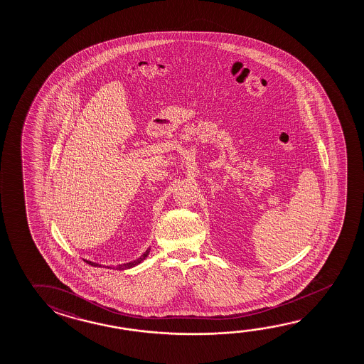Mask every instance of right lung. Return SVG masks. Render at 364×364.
<instances>
[{
  "label": "right lung",
  "instance_id": "add662e5",
  "mask_svg": "<svg viewBox=\"0 0 364 364\" xmlns=\"http://www.w3.org/2000/svg\"><path fill=\"white\" fill-rule=\"evenodd\" d=\"M149 249H147V251L144 252V255L141 257H138L137 260H134V262H127V264H122V265H118V268L119 270H124V269L132 268V267H134V265H137V264H139V262H144V259L147 257V255H149ZM85 262H87L89 265H92V267H102V265H99V264H96V262H87V260H85ZM109 268V267H107Z\"/></svg>",
  "mask_w": 364,
  "mask_h": 364
}]
</instances>
